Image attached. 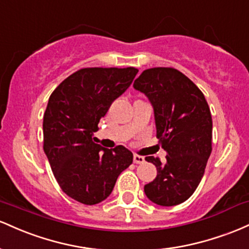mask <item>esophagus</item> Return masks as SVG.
Listing matches in <instances>:
<instances>
[{
	"instance_id": "esophagus-1",
	"label": "esophagus",
	"mask_w": 249,
	"mask_h": 249,
	"mask_svg": "<svg viewBox=\"0 0 249 249\" xmlns=\"http://www.w3.org/2000/svg\"><path fill=\"white\" fill-rule=\"evenodd\" d=\"M134 163H138V164H141V163H143L144 162V158L143 156H140V155H134Z\"/></svg>"
}]
</instances>
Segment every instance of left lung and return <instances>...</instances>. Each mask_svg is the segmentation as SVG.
<instances>
[{
	"instance_id": "1",
	"label": "left lung",
	"mask_w": 249,
	"mask_h": 249,
	"mask_svg": "<svg viewBox=\"0 0 249 249\" xmlns=\"http://www.w3.org/2000/svg\"><path fill=\"white\" fill-rule=\"evenodd\" d=\"M133 87L143 93L154 110L156 136L167 152L166 162L147 156L158 175L144 186L152 202L170 207L192 196L205 174L212 153L211 110L205 95L174 68H150Z\"/></svg>"
}]
</instances>
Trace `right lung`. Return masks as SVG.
Listing matches in <instances>:
<instances>
[{"label": "right lung", "instance_id": "obj_1", "mask_svg": "<svg viewBox=\"0 0 249 249\" xmlns=\"http://www.w3.org/2000/svg\"><path fill=\"white\" fill-rule=\"evenodd\" d=\"M138 69L83 68L50 95L43 115V149L61 189L85 205H96L113 192L117 178L133 163L124 146L94 143L100 119L129 88Z\"/></svg>", "mask_w": 249, "mask_h": 249}]
</instances>
